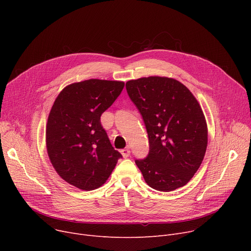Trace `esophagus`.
<instances>
[{
    "mask_svg": "<svg viewBox=\"0 0 251 251\" xmlns=\"http://www.w3.org/2000/svg\"><path fill=\"white\" fill-rule=\"evenodd\" d=\"M121 153L123 155V157H128L130 155V150L129 149H124L121 151Z\"/></svg>",
    "mask_w": 251,
    "mask_h": 251,
    "instance_id": "obj_1",
    "label": "esophagus"
}]
</instances>
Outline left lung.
Wrapping results in <instances>:
<instances>
[{
    "label": "left lung",
    "instance_id": "1",
    "mask_svg": "<svg viewBox=\"0 0 251 251\" xmlns=\"http://www.w3.org/2000/svg\"><path fill=\"white\" fill-rule=\"evenodd\" d=\"M147 128L150 151L135 160L144 180L159 191L187 184L202 163L207 127L199 101L178 80L151 76L126 83Z\"/></svg>",
    "mask_w": 251,
    "mask_h": 251
}]
</instances>
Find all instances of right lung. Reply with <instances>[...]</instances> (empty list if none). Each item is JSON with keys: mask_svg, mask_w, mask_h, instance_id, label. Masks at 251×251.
I'll return each instance as SVG.
<instances>
[{"mask_svg": "<svg viewBox=\"0 0 251 251\" xmlns=\"http://www.w3.org/2000/svg\"><path fill=\"white\" fill-rule=\"evenodd\" d=\"M124 85L88 79L66 86L52 104L46 131L48 154L57 173L79 189L100 187L122 157L112 147L100 116Z\"/></svg>", "mask_w": 251, "mask_h": 251, "instance_id": "obj_1", "label": "right lung"}]
</instances>
